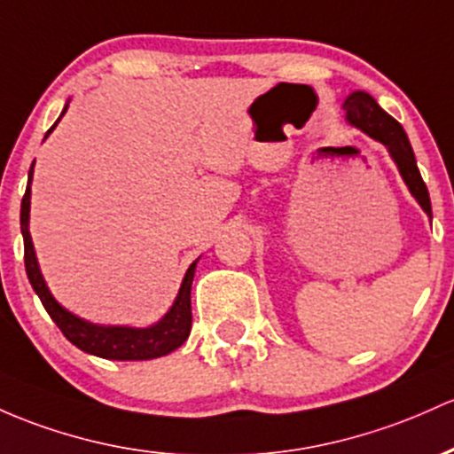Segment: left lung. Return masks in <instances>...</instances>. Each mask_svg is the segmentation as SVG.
Returning a JSON list of instances; mask_svg holds the SVG:
<instances>
[{"label":"left lung","mask_w":454,"mask_h":454,"mask_svg":"<svg viewBox=\"0 0 454 454\" xmlns=\"http://www.w3.org/2000/svg\"><path fill=\"white\" fill-rule=\"evenodd\" d=\"M342 109L347 112V121L357 127L360 131H364L366 136H371L377 142H381L387 148L390 157L395 159L398 172H401L403 181L410 187L411 196L416 198L418 204L422 207V211L431 217V198L429 189H427L425 181H422L420 170L416 166V157H413L411 144L407 139L405 131L398 124L395 118L387 112H383L380 103L371 97L368 92H351L342 103Z\"/></svg>","instance_id":"left-lung-1"}]
</instances>
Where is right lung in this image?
<instances>
[{
	"label": "right lung",
	"instance_id": "add662e5",
	"mask_svg": "<svg viewBox=\"0 0 454 454\" xmlns=\"http://www.w3.org/2000/svg\"><path fill=\"white\" fill-rule=\"evenodd\" d=\"M67 107H64L62 116L67 114ZM59 118L56 121V124L59 122ZM56 124L49 129L47 136L56 129ZM32 176H34V163L32 168H29L27 189H25V196L21 200V235H23V246H25V271H27L32 288L36 291V295L41 297L44 310L49 312V317L53 318V323L62 330L64 336H67L77 348L90 353V356L106 357V360H122V362L153 360V357L168 356V353H172L174 348L181 347L183 342L187 340L189 332H192V282H193V273H196L198 261L189 265L172 308L166 312V317H163L161 321L154 323V325L151 327L94 325V323L83 321V318H79L77 315H73V312H68L67 308L59 306L56 297H53L51 291L47 288V282H44L41 267H38L36 252H34L32 237H29V196H32V189H29V185H32Z\"/></svg>",
	"mask_w": 454,
	"mask_h": 454
}]
</instances>
